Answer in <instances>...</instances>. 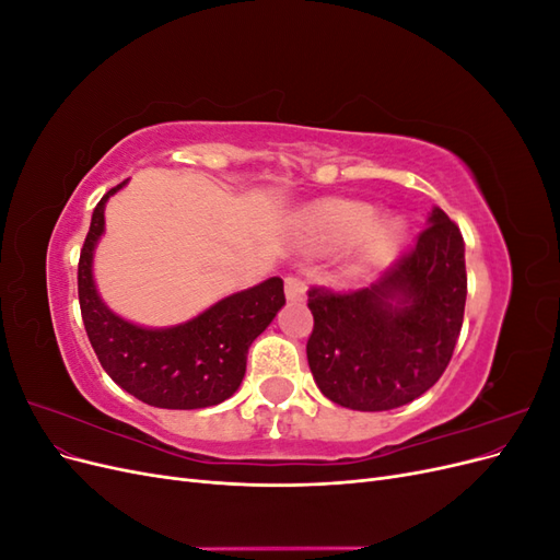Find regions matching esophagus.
I'll use <instances>...</instances> for the list:
<instances>
[{
    "label": "esophagus",
    "mask_w": 560,
    "mask_h": 560,
    "mask_svg": "<svg viewBox=\"0 0 560 560\" xmlns=\"http://www.w3.org/2000/svg\"><path fill=\"white\" fill-rule=\"evenodd\" d=\"M284 296H287V301L301 303L303 299H306V282L299 278H287L284 280Z\"/></svg>",
    "instance_id": "obj_1"
}]
</instances>
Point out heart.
Masks as SVG:
<instances>
[{
  "mask_svg": "<svg viewBox=\"0 0 560 560\" xmlns=\"http://www.w3.org/2000/svg\"><path fill=\"white\" fill-rule=\"evenodd\" d=\"M308 231L315 245L325 249L346 247L364 237L360 264L381 266L399 252L406 238V222L399 217H389L378 224V212L366 202L329 200L311 210Z\"/></svg>",
  "mask_w": 560,
  "mask_h": 560,
  "instance_id": "obj_1",
  "label": "heart"
}]
</instances>
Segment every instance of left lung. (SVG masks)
Listing matches in <instances>:
<instances>
[{"label": "left lung", "mask_w": 560, "mask_h": 560, "mask_svg": "<svg viewBox=\"0 0 560 560\" xmlns=\"http://www.w3.org/2000/svg\"><path fill=\"white\" fill-rule=\"evenodd\" d=\"M465 243L432 208L418 245L366 290L308 292L306 354L319 393L354 411H389L442 378L463 329Z\"/></svg>", "instance_id": "obj_1"}]
</instances>
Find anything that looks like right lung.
<instances>
[{
    "label": "right lung",
    "instance_id": "obj_1",
    "mask_svg": "<svg viewBox=\"0 0 560 560\" xmlns=\"http://www.w3.org/2000/svg\"><path fill=\"white\" fill-rule=\"evenodd\" d=\"M126 184L97 202L79 259V303L91 346L109 378L149 406L206 409L222 404L243 383L252 341L284 306L282 278L233 292L173 327H142L114 313L97 292L93 261L105 235L107 200Z\"/></svg>",
    "mask_w": 560,
    "mask_h": 560
}]
</instances>
